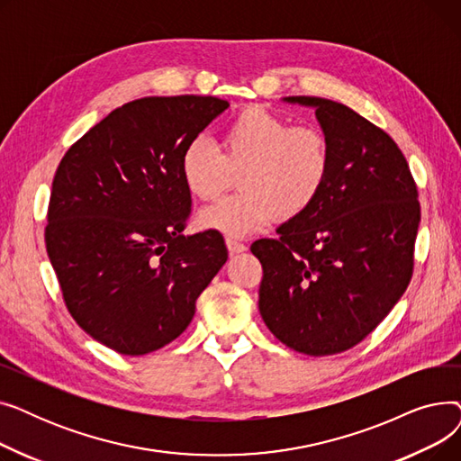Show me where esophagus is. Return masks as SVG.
<instances>
[{"label":"esophagus","mask_w":461,"mask_h":461,"mask_svg":"<svg viewBox=\"0 0 461 461\" xmlns=\"http://www.w3.org/2000/svg\"><path fill=\"white\" fill-rule=\"evenodd\" d=\"M226 247H228V250H230L231 256H233V254H240V252L247 250V245H243V243H240V240L231 239V237L226 239Z\"/></svg>","instance_id":"esophagus-1"}]
</instances>
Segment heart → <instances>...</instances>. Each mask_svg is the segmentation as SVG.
<instances>
[{
  "mask_svg": "<svg viewBox=\"0 0 461 461\" xmlns=\"http://www.w3.org/2000/svg\"><path fill=\"white\" fill-rule=\"evenodd\" d=\"M332 164L327 134L292 125L252 104L239 110L221 132V151L203 138L185 145L179 172L192 198H221L239 174V194L200 212L203 230L245 237L273 222L295 221L323 192Z\"/></svg>",
  "mask_w": 461,
  "mask_h": 461,
  "instance_id": "heart-1",
  "label": "heart"
}]
</instances>
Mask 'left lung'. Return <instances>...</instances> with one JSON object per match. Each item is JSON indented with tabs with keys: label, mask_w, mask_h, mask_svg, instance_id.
Wrapping results in <instances>:
<instances>
[{
	"label": "left lung",
	"mask_w": 461,
	"mask_h": 461,
	"mask_svg": "<svg viewBox=\"0 0 461 461\" xmlns=\"http://www.w3.org/2000/svg\"><path fill=\"white\" fill-rule=\"evenodd\" d=\"M316 108L330 141L329 181L303 216L259 239V313L299 353H342L386 318L407 289L420 222L419 192L396 141L351 108L287 96Z\"/></svg>",
	"instance_id": "obj_1"
}]
</instances>
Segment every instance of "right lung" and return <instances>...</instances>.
I'll use <instances>...</instances> for the list:
<instances>
[{"label": "right lung", "instance_id": "add662e5", "mask_svg": "<svg viewBox=\"0 0 461 461\" xmlns=\"http://www.w3.org/2000/svg\"><path fill=\"white\" fill-rule=\"evenodd\" d=\"M216 96H143L108 113L61 158L46 252L68 313L121 355L174 342L228 259L218 231L183 235L185 145L228 108Z\"/></svg>", "mask_w": 461, "mask_h": 461}]
</instances>
